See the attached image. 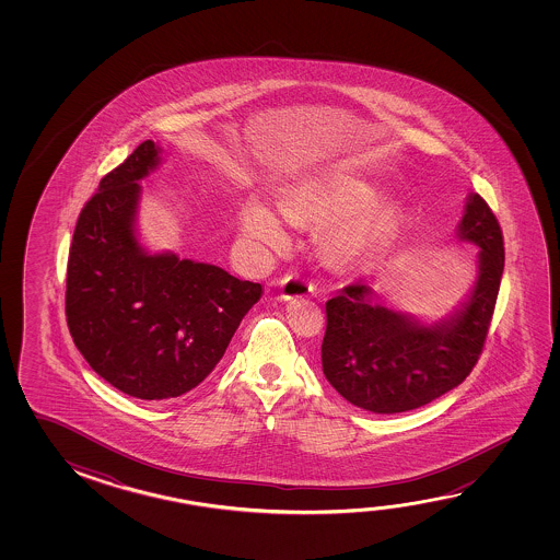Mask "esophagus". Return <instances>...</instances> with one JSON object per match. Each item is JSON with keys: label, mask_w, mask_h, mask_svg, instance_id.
<instances>
[{"label": "esophagus", "mask_w": 560, "mask_h": 560, "mask_svg": "<svg viewBox=\"0 0 560 560\" xmlns=\"http://www.w3.org/2000/svg\"><path fill=\"white\" fill-rule=\"evenodd\" d=\"M311 281H306L304 277L296 276V273H289L279 281V294L283 301H291V299H301L311 293Z\"/></svg>", "instance_id": "1"}]
</instances>
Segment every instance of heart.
<instances>
[{
	"label": "heart",
	"instance_id": "obj_1",
	"mask_svg": "<svg viewBox=\"0 0 560 560\" xmlns=\"http://www.w3.org/2000/svg\"><path fill=\"white\" fill-rule=\"evenodd\" d=\"M373 197L375 192L369 185L338 177L294 192L284 202L283 214L293 224L341 219L328 234V246L341 261H358L375 254L395 224L393 212L385 207H368ZM242 232L249 244L266 248H281L287 242L283 222L269 205L259 199H249L244 205Z\"/></svg>",
	"mask_w": 560,
	"mask_h": 560
}]
</instances>
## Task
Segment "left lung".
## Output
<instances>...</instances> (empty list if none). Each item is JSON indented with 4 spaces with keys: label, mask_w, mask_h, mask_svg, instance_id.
Instances as JSON below:
<instances>
[{
    "label": "left lung",
    "mask_w": 560,
    "mask_h": 560,
    "mask_svg": "<svg viewBox=\"0 0 560 560\" xmlns=\"http://www.w3.org/2000/svg\"><path fill=\"white\" fill-rule=\"evenodd\" d=\"M458 238L478 246V277L450 320L420 322L373 304V289L349 284L326 303L322 371L348 402L406 412L460 385L477 365L504 273V236L488 202L468 197Z\"/></svg>",
    "instance_id": "obj_1"
}]
</instances>
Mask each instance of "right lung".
<instances>
[{"label":"right lung","mask_w":560,"mask_h":560,"mask_svg":"<svg viewBox=\"0 0 560 560\" xmlns=\"http://www.w3.org/2000/svg\"><path fill=\"white\" fill-rule=\"evenodd\" d=\"M144 140L105 175L75 222L66 322L90 368L125 395L175 398L217 368L261 284L175 254L150 256L135 236L140 182L160 162Z\"/></svg>","instance_id":"add662e5"}]
</instances>
